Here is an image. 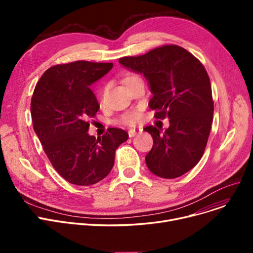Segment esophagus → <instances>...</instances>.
<instances>
[{
	"instance_id": "1",
	"label": "esophagus",
	"mask_w": 253,
	"mask_h": 253,
	"mask_svg": "<svg viewBox=\"0 0 253 253\" xmlns=\"http://www.w3.org/2000/svg\"><path fill=\"white\" fill-rule=\"evenodd\" d=\"M141 130L140 129H130L129 131H128V135H129V137H133V136H135L137 133H139Z\"/></svg>"
}]
</instances>
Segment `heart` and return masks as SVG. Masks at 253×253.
Wrapping results in <instances>:
<instances>
[{
    "mask_svg": "<svg viewBox=\"0 0 253 253\" xmlns=\"http://www.w3.org/2000/svg\"><path fill=\"white\" fill-rule=\"evenodd\" d=\"M140 77L137 74L134 73H127L123 76L122 78V82L126 87H129L132 83L134 81H136L137 79H139ZM106 86L103 85L98 92V101L100 104H103L105 102V97H106ZM141 119V114L138 110H132L129 112H126L125 114H123L120 118V122L124 125L127 126H134L136 125Z\"/></svg>",
    "mask_w": 253,
    "mask_h": 253,
    "instance_id": "heart-1",
    "label": "heart"
}]
</instances>
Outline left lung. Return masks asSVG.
<instances>
[{
	"label": "left lung",
	"mask_w": 253,
	"mask_h": 253,
	"mask_svg": "<svg viewBox=\"0 0 253 253\" xmlns=\"http://www.w3.org/2000/svg\"><path fill=\"white\" fill-rule=\"evenodd\" d=\"M119 61L147 78L155 118H169L164 133L153 125L143 129L153 137V148L145 156L150 171L163 178L187 173L201 160L213 120L214 103L204 65L177 45H163Z\"/></svg>",
	"instance_id": "8db88e82"
}]
</instances>
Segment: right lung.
<instances>
[{
    "mask_svg": "<svg viewBox=\"0 0 253 253\" xmlns=\"http://www.w3.org/2000/svg\"><path fill=\"white\" fill-rule=\"evenodd\" d=\"M111 62L78 60L49 68L37 83L31 101L36 134L53 168L77 185L94 184L108 175L115 153L128 139L120 128L102 136L88 134L99 104L90 86L108 74Z\"/></svg>",
    "mask_w": 253,
    "mask_h": 253,
    "instance_id": "1",
    "label": "right lung"
}]
</instances>
